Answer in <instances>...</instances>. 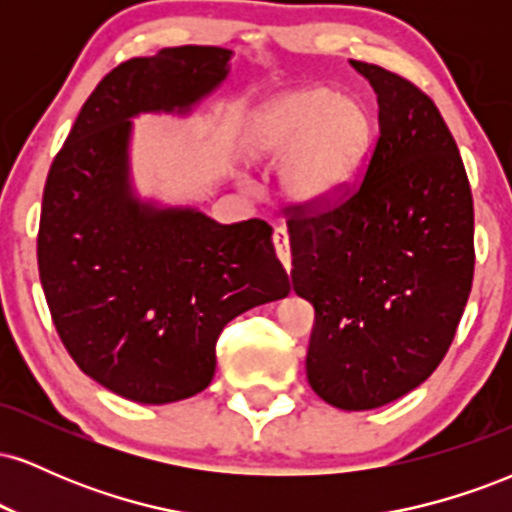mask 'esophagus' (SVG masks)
Instances as JSON below:
<instances>
[{"instance_id": "34e87169", "label": "esophagus", "mask_w": 512, "mask_h": 512, "mask_svg": "<svg viewBox=\"0 0 512 512\" xmlns=\"http://www.w3.org/2000/svg\"><path fill=\"white\" fill-rule=\"evenodd\" d=\"M274 250H276V257H279L281 264H284L286 272H291V250H289V233H286V228H274Z\"/></svg>"}]
</instances>
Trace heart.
I'll return each mask as SVG.
<instances>
[{
    "label": "heart",
    "instance_id": "obj_1",
    "mask_svg": "<svg viewBox=\"0 0 512 512\" xmlns=\"http://www.w3.org/2000/svg\"><path fill=\"white\" fill-rule=\"evenodd\" d=\"M245 154L276 161L281 195L298 207H322L354 180L370 144V115L358 98L325 86L286 91L264 103L245 127Z\"/></svg>",
    "mask_w": 512,
    "mask_h": 512
}]
</instances>
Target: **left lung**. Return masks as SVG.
<instances>
[{
  "label": "left lung",
  "instance_id": "8db88e82",
  "mask_svg": "<svg viewBox=\"0 0 512 512\" xmlns=\"http://www.w3.org/2000/svg\"><path fill=\"white\" fill-rule=\"evenodd\" d=\"M378 96L366 175L330 209L293 207V291L313 303L305 373L344 411L390 404L448 354L474 276V207L448 125L424 91L351 60Z\"/></svg>",
  "mask_w": 512,
  "mask_h": 512
}]
</instances>
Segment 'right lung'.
<instances>
[{
	"instance_id": "add662e5",
	"label": "right lung",
	"mask_w": 512,
	"mask_h": 512,
	"mask_svg": "<svg viewBox=\"0 0 512 512\" xmlns=\"http://www.w3.org/2000/svg\"><path fill=\"white\" fill-rule=\"evenodd\" d=\"M231 50L182 45L115 67L76 117L43 192L38 269L62 344L88 378L139 404L211 383L216 339L291 291L272 226H221L132 185V117L187 115L228 76Z\"/></svg>"
}]
</instances>
